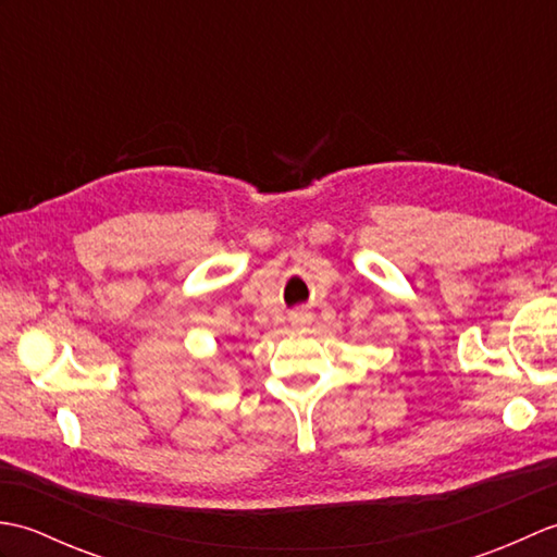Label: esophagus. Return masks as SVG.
I'll return each mask as SVG.
<instances>
[{"instance_id":"1","label":"esophagus","mask_w":557,"mask_h":557,"mask_svg":"<svg viewBox=\"0 0 557 557\" xmlns=\"http://www.w3.org/2000/svg\"><path fill=\"white\" fill-rule=\"evenodd\" d=\"M309 325H311V315L306 313V311H297V313L292 315V327L297 330V333H304V330L309 327Z\"/></svg>"}]
</instances>
